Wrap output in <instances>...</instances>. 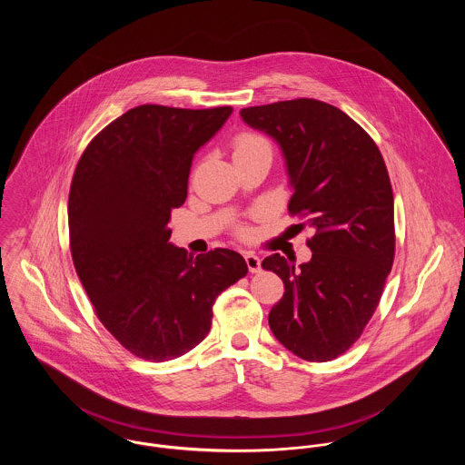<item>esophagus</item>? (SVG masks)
Wrapping results in <instances>:
<instances>
[{
    "label": "esophagus",
    "mask_w": 465,
    "mask_h": 465,
    "mask_svg": "<svg viewBox=\"0 0 465 465\" xmlns=\"http://www.w3.org/2000/svg\"><path fill=\"white\" fill-rule=\"evenodd\" d=\"M245 263H247L249 270H251L252 273H256V272L262 270V260H260L254 252H247V254H245Z\"/></svg>",
    "instance_id": "1"
}]
</instances>
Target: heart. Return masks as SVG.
Returning a JSON list of instances; mask_svg holds the SVG:
<instances>
[{
	"label": "heart",
	"instance_id": "heart-1",
	"mask_svg": "<svg viewBox=\"0 0 465 465\" xmlns=\"http://www.w3.org/2000/svg\"><path fill=\"white\" fill-rule=\"evenodd\" d=\"M232 148H234V157H236V155L252 153V152H258V150H263V148L270 150V144H268L265 137H262L258 134L243 133L236 135V139L232 143ZM240 232L245 234V229H240Z\"/></svg>",
	"mask_w": 465,
	"mask_h": 465
}]
</instances>
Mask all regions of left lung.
<instances>
[{
  "label": "left lung",
  "mask_w": 465,
  "mask_h": 465,
  "mask_svg": "<svg viewBox=\"0 0 465 465\" xmlns=\"http://www.w3.org/2000/svg\"><path fill=\"white\" fill-rule=\"evenodd\" d=\"M243 122L281 146L293 195L292 216L315 234L312 260L293 265L279 254L265 270L284 282L270 310L273 336L295 356L331 361L374 315L394 263V195L372 137L326 102L297 98L240 111Z\"/></svg>",
  "instance_id": "8db88e82"
}]
</instances>
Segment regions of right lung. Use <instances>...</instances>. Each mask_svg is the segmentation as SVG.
Returning <instances> with one entry per match:
<instances>
[{
    "label": "right lung",
    "mask_w": 465,
    "mask_h": 465,
    "mask_svg": "<svg viewBox=\"0 0 465 465\" xmlns=\"http://www.w3.org/2000/svg\"><path fill=\"white\" fill-rule=\"evenodd\" d=\"M232 107L139 105L84 150L69 190V249L94 313L134 356L168 361L211 330L213 304L247 275L229 249L193 258L170 243L195 152Z\"/></svg>",
    "instance_id": "obj_1"
}]
</instances>
